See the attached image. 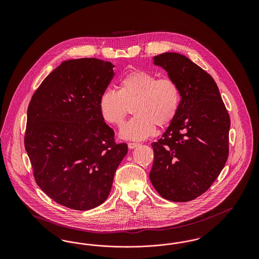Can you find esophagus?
I'll return each instance as SVG.
<instances>
[{
    "mask_svg": "<svg viewBox=\"0 0 259 259\" xmlns=\"http://www.w3.org/2000/svg\"><path fill=\"white\" fill-rule=\"evenodd\" d=\"M139 145H140L139 143H128V148L133 149V148H137Z\"/></svg>",
    "mask_w": 259,
    "mask_h": 259,
    "instance_id": "34e87169",
    "label": "esophagus"
}]
</instances>
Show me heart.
I'll return each instance as SVG.
<instances>
[{
    "label": "heart",
    "mask_w": 259,
    "mask_h": 259,
    "mask_svg": "<svg viewBox=\"0 0 259 259\" xmlns=\"http://www.w3.org/2000/svg\"><path fill=\"white\" fill-rule=\"evenodd\" d=\"M182 100L179 84L170 77L137 70L123 75L117 90L106 89L99 100L102 118L112 126L123 123L129 108L135 114L124 124L119 136L125 140L141 141L159 127L168 126L177 116Z\"/></svg>",
    "instance_id": "heart-1"
}]
</instances>
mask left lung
I'll return each mask as SVG.
<instances>
[{
	"instance_id": "1",
	"label": "left lung",
	"mask_w": 259,
	"mask_h": 259,
	"mask_svg": "<svg viewBox=\"0 0 259 259\" xmlns=\"http://www.w3.org/2000/svg\"><path fill=\"white\" fill-rule=\"evenodd\" d=\"M180 87L177 116L157 142L149 179L161 196L188 202L206 192L229 154L230 118L213 78L185 55L153 57Z\"/></svg>"
}]
</instances>
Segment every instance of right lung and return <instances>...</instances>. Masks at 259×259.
<instances>
[{"instance_id":"1","label":"right lung","mask_w":259,"mask_h":259,"mask_svg":"<svg viewBox=\"0 0 259 259\" xmlns=\"http://www.w3.org/2000/svg\"><path fill=\"white\" fill-rule=\"evenodd\" d=\"M111 62L61 63L41 82L27 111L24 144L39 188L70 209L98 207L128 151L114 142L99 100L114 73Z\"/></svg>"}]
</instances>
